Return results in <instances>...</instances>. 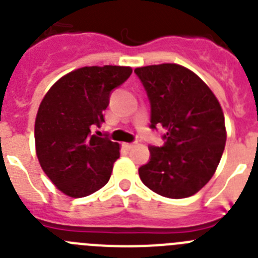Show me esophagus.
Wrapping results in <instances>:
<instances>
[{"label":"esophagus","mask_w":258,"mask_h":258,"mask_svg":"<svg viewBox=\"0 0 258 258\" xmlns=\"http://www.w3.org/2000/svg\"><path fill=\"white\" fill-rule=\"evenodd\" d=\"M124 147H126L127 149H131V148L135 147V143H126V144H124Z\"/></svg>","instance_id":"obj_1"}]
</instances>
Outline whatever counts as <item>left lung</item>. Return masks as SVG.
<instances>
[{"label": "left lung", "mask_w": 258, "mask_h": 258, "mask_svg": "<svg viewBox=\"0 0 258 258\" xmlns=\"http://www.w3.org/2000/svg\"><path fill=\"white\" fill-rule=\"evenodd\" d=\"M151 101V127L166 130L163 147H149L151 160L139 169L156 194L184 199L214 175L226 144L225 115L216 95L187 67L161 63L135 69Z\"/></svg>", "instance_id": "left-lung-1"}]
</instances>
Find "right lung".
<instances>
[{"label":"right lung","instance_id":"1","mask_svg":"<svg viewBox=\"0 0 258 258\" xmlns=\"http://www.w3.org/2000/svg\"><path fill=\"white\" fill-rule=\"evenodd\" d=\"M128 66H86L62 76L42 98L35 120L36 156L51 183L70 197L104 187L119 158V144L91 135L105 122L110 92L126 82Z\"/></svg>","mask_w":258,"mask_h":258}]
</instances>
